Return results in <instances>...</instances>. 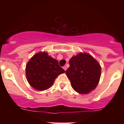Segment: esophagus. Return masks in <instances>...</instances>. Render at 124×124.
<instances>
[{
    "label": "esophagus",
    "instance_id": "1",
    "mask_svg": "<svg viewBox=\"0 0 124 124\" xmlns=\"http://www.w3.org/2000/svg\"><path fill=\"white\" fill-rule=\"evenodd\" d=\"M63 69H64V70L66 71V69H67V68H66V66H63Z\"/></svg>",
    "mask_w": 124,
    "mask_h": 124
}]
</instances>
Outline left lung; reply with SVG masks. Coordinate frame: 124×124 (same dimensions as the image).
Here are the masks:
<instances>
[{"instance_id": "obj_1", "label": "left lung", "mask_w": 124, "mask_h": 124, "mask_svg": "<svg viewBox=\"0 0 124 124\" xmlns=\"http://www.w3.org/2000/svg\"><path fill=\"white\" fill-rule=\"evenodd\" d=\"M66 74L73 89L78 93L87 94L97 86L101 76V66L92 55L80 53L69 61Z\"/></svg>"}]
</instances>
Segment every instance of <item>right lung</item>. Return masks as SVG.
<instances>
[{
    "mask_svg": "<svg viewBox=\"0 0 124 124\" xmlns=\"http://www.w3.org/2000/svg\"><path fill=\"white\" fill-rule=\"evenodd\" d=\"M65 70L58 61L48 56L46 52L36 54L26 65L25 74L28 82L34 89L43 91L50 88L58 75Z\"/></svg>",
    "mask_w": 124,
    "mask_h": 124,
    "instance_id": "add662e5",
    "label": "right lung"
}]
</instances>
